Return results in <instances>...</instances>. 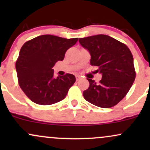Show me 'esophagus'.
<instances>
[{
    "instance_id": "34e87169",
    "label": "esophagus",
    "mask_w": 150,
    "mask_h": 150,
    "mask_svg": "<svg viewBox=\"0 0 150 150\" xmlns=\"http://www.w3.org/2000/svg\"><path fill=\"white\" fill-rule=\"evenodd\" d=\"M75 78H76V81H79L80 80V76H79V75H76V76H75Z\"/></svg>"
}]
</instances>
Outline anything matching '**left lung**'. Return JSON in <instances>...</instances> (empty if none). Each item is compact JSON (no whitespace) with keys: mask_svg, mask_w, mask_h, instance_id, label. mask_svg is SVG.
Here are the masks:
<instances>
[{"mask_svg":"<svg viewBox=\"0 0 150 150\" xmlns=\"http://www.w3.org/2000/svg\"><path fill=\"white\" fill-rule=\"evenodd\" d=\"M79 42L89 51L90 65L97 66L102 79L97 83L87 78L88 89L84 98L101 108L116 106L126 96L135 79L133 57L123 43L105 34L80 38Z\"/></svg>","mask_w":150,"mask_h":150,"instance_id":"left-lung-1","label":"left lung"}]
</instances>
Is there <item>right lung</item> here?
Returning a JSON list of instances; mask_svg holds the SVG:
<instances>
[{"mask_svg": "<svg viewBox=\"0 0 150 150\" xmlns=\"http://www.w3.org/2000/svg\"><path fill=\"white\" fill-rule=\"evenodd\" d=\"M77 39L45 34L27 41L22 46L15 68L19 85L31 101L51 105L66 97L75 77L66 73L55 78L52 68L56 62L64 59L67 50Z\"/></svg>", "mask_w": 150, "mask_h": 150, "instance_id": "right-lung-1", "label": "right lung"}]
</instances>
